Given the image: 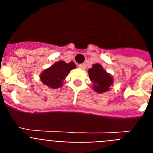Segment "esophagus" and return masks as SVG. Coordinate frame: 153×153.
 <instances>
[{
  "mask_svg": "<svg viewBox=\"0 0 153 153\" xmlns=\"http://www.w3.org/2000/svg\"><path fill=\"white\" fill-rule=\"evenodd\" d=\"M79 68L82 69V70H85V69H86V64H85V63H81V64H79Z\"/></svg>",
  "mask_w": 153,
  "mask_h": 153,
  "instance_id": "esophagus-1",
  "label": "esophagus"
}]
</instances>
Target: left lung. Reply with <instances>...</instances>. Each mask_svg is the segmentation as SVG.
I'll return each instance as SVG.
<instances>
[{"mask_svg": "<svg viewBox=\"0 0 153 153\" xmlns=\"http://www.w3.org/2000/svg\"><path fill=\"white\" fill-rule=\"evenodd\" d=\"M89 78L93 83V89L98 93H103L110 90L114 83L111 74L106 72L99 63L93 64L88 70Z\"/></svg>", "mask_w": 153, "mask_h": 153, "instance_id": "8db88e82", "label": "left lung"}]
</instances>
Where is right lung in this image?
Returning <instances> with one entry per match:
<instances>
[{
  "label": "right lung",
  "instance_id": "obj_1",
  "mask_svg": "<svg viewBox=\"0 0 153 153\" xmlns=\"http://www.w3.org/2000/svg\"><path fill=\"white\" fill-rule=\"evenodd\" d=\"M74 62L66 63L57 61L40 74V79L44 85L51 89H58L63 85V80L66 79L71 70L76 68Z\"/></svg>",
  "mask_w": 153,
  "mask_h": 153
}]
</instances>
